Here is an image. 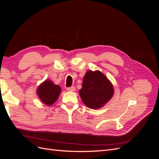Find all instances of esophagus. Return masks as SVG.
Segmentation results:
<instances>
[{
  "mask_svg": "<svg viewBox=\"0 0 159 159\" xmlns=\"http://www.w3.org/2000/svg\"><path fill=\"white\" fill-rule=\"evenodd\" d=\"M67 90H68V91H74L75 90V88L74 87V86H72V87L68 88V89H67Z\"/></svg>",
  "mask_w": 159,
  "mask_h": 159,
  "instance_id": "1",
  "label": "esophagus"
}]
</instances>
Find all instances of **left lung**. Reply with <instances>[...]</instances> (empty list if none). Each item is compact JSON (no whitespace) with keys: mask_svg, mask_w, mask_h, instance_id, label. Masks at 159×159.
<instances>
[{"mask_svg":"<svg viewBox=\"0 0 159 159\" xmlns=\"http://www.w3.org/2000/svg\"><path fill=\"white\" fill-rule=\"evenodd\" d=\"M81 86L80 98L86 106L92 109L103 107L114 94L112 83L99 70L87 71Z\"/></svg>","mask_w":159,"mask_h":159,"instance_id":"8db88e82","label":"left lung"}]
</instances>
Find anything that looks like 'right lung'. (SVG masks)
Instances as JSON below:
<instances>
[{
  "label": "right lung",
  "mask_w": 159,
  "mask_h": 159,
  "mask_svg": "<svg viewBox=\"0 0 159 159\" xmlns=\"http://www.w3.org/2000/svg\"><path fill=\"white\" fill-rule=\"evenodd\" d=\"M61 89L51 80H46L38 86L36 93L41 102L48 106L54 104L59 98Z\"/></svg>",
  "instance_id": "obj_1"
}]
</instances>
